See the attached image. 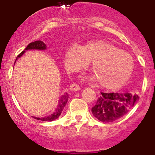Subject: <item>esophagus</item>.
Masks as SVG:
<instances>
[{
  "label": "esophagus",
  "mask_w": 155,
  "mask_h": 155,
  "mask_svg": "<svg viewBox=\"0 0 155 155\" xmlns=\"http://www.w3.org/2000/svg\"><path fill=\"white\" fill-rule=\"evenodd\" d=\"M69 90L71 91H78V90H80V86L79 85L76 84V83H72V84L70 85L69 86Z\"/></svg>",
  "instance_id": "obj_1"
}]
</instances>
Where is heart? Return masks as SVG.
Listing matches in <instances>:
<instances>
[{
  "label": "heart",
  "instance_id": "b5f03b06",
  "mask_svg": "<svg viewBox=\"0 0 155 155\" xmlns=\"http://www.w3.org/2000/svg\"><path fill=\"white\" fill-rule=\"evenodd\" d=\"M65 66L70 72L86 68L92 62L91 70L101 87L115 90L130 78L134 68L132 56L110 41L93 40L81 46L72 43L65 54Z\"/></svg>",
  "mask_w": 155,
  "mask_h": 155
}]
</instances>
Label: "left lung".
Masks as SVG:
<instances>
[{"label":"left lung","instance_id":"obj_1","mask_svg":"<svg viewBox=\"0 0 155 155\" xmlns=\"http://www.w3.org/2000/svg\"><path fill=\"white\" fill-rule=\"evenodd\" d=\"M139 97L131 93H101L97 104L92 107L95 117L104 123H111L126 115L136 104Z\"/></svg>","mask_w":155,"mask_h":155}]
</instances>
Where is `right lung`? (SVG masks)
Returning a JSON list of instances; mask_svg holds the SVG:
<instances>
[{"label":"right lung","mask_w":155,"mask_h":155,"mask_svg":"<svg viewBox=\"0 0 155 155\" xmlns=\"http://www.w3.org/2000/svg\"><path fill=\"white\" fill-rule=\"evenodd\" d=\"M47 49V46L45 44L43 41H33V42H31L30 44L28 45V46L26 47L25 49L24 50L22 51L21 53L19 54L17 57L16 60H15V62L19 58L22 56L24 55V53L26 51L28 50H46ZM68 100H69V94L67 93H65L63 95H62V97H59V100H58V105H57L56 108H55V110L54 111L53 114H50V115L46 116V117H33L36 120H42V121H53L55 120V119L58 118L60 117L61 114L62 113V110H63V109L65 108V105L67 104Z\"/></svg>","instance_id":"1"}]
</instances>
